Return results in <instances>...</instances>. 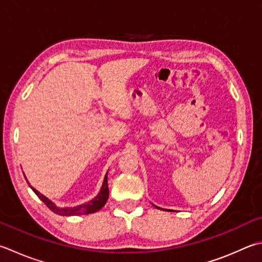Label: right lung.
<instances>
[{"label":"right lung","mask_w":262,"mask_h":262,"mask_svg":"<svg viewBox=\"0 0 262 262\" xmlns=\"http://www.w3.org/2000/svg\"><path fill=\"white\" fill-rule=\"evenodd\" d=\"M29 185V184H28ZM29 187L33 189V191L38 196V199L41 200L44 204H46L49 209H50L54 213H57L59 215H80V214H89V213H93V212L99 211L103 205L106 204V202L108 200V196H110V189H108V181H107V174L105 176V180H103V184L101 187V190L99 194L97 195V197L91 200L90 202H88L85 204L75 206V208H71V209H60L58 206L54 205L50 200H48L46 196L42 195L41 192H38L35 188L29 185Z\"/></svg>","instance_id":"obj_1"}]
</instances>
